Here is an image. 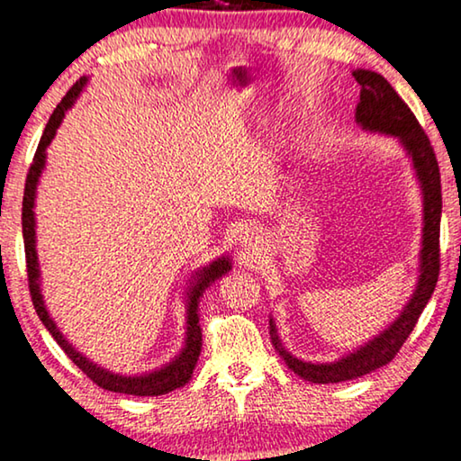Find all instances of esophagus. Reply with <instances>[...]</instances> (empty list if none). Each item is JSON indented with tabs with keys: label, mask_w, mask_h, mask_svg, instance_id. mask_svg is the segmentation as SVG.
Instances as JSON below:
<instances>
[{
	"label": "esophagus",
	"mask_w": 461,
	"mask_h": 461,
	"mask_svg": "<svg viewBox=\"0 0 461 461\" xmlns=\"http://www.w3.org/2000/svg\"><path fill=\"white\" fill-rule=\"evenodd\" d=\"M240 238H242V242L252 244V240H257V230L255 228H246Z\"/></svg>",
	"instance_id": "esophagus-1"
}]
</instances>
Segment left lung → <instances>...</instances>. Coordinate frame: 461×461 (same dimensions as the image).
Listing matches in <instances>:
<instances>
[{"mask_svg": "<svg viewBox=\"0 0 461 461\" xmlns=\"http://www.w3.org/2000/svg\"><path fill=\"white\" fill-rule=\"evenodd\" d=\"M355 79L361 86L359 104L355 119L367 131H380L394 135L405 146L407 154L416 167L418 179L422 184L424 194V240H422V258H420V280L411 301L407 303L403 313L391 328L375 336L372 342L361 347L359 351L342 357L334 363H307L301 361L284 351L280 339H277L274 321L269 320V334L276 351L282 355L284 361L294 374L303 380L313 382V384H330V382H345L366 375L374 369L386 366L394 359L403 342L410 339L411 330L416 328L418 317L422 315L426 303L437 288L438 271H440V209H443V196H440V173L437 154H434L430 140L424 133L416 114L410 106L401 100L391 83L372 70H355Z\"/></svg>", "mask_w": 461, "mask_h": 461, "instance_id": "obj_1", "label": "left lung"}]
</instances>
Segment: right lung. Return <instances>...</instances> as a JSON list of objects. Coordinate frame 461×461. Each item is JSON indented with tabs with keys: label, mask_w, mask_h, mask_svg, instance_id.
<instances>
[{
	"label": "right lung",
	"mask_w": 461,
	"mask_h": 461,
	"mask_svg": "<svg viewBox=\"0 0 461 461\" xmlns=\"http://www.w3.org/2000/svg\"><path fill=\"white\" fill-rule=\"evenodd\" d=\"M83 86H86V77H81L79 81L75 83L73 87L68 89L67 95H64L62 102L58 104L54 114L50 116L48 125H45V131L39 140L37 152L33 157V163L29 167L27 181H24V196H23V238H24V257H27V276H29V293L33 298L35 311L39 320L43 321V326L50 330V334L54 336L58 345L62 347V351L67 353V357L75 363L77 367L81 369L83 374L87 375L94 384L100 388H106V391L113 393H125V394H135V397H158V394H167L175 391V388H181L187 380L192 378L194 367H196V361L200 357V348H203V330H200L198 323V303L200 296L206 288L211 286L217 277L230 271V258H219L209 267H204L198 274V280L194 284L190 294H187V339H185V348L173 363H168L167 367L158 369V372L138 375V378H125V375L110 374L106 369L95 366V363L87 361L81 353H77L73 347L64 340L60 330L56 328V323L51 321L48 311L43 307V298L39 293V269H37V252H35V215H33V204H35V187L37 179L41 175V168L45 165V148L50 146V141L54 140L56 129L60 127L62 116L67 110L73 106L77 95L81 94Z\"/></svg>",
	"instance_id": "right-lung-1"
}]
</instances>
